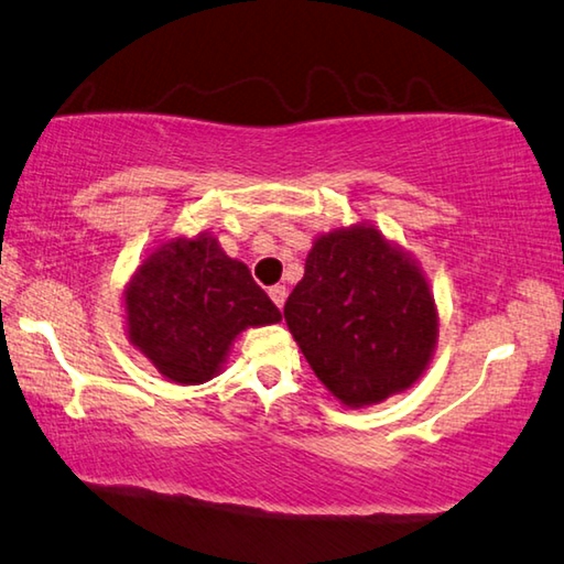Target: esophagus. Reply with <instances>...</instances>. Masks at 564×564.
I'll use <instances>...</instances> for the list:
<instances>
[{"mask_svg": "<svg viewBox=\"0 0 564 564\" xmlns=\"http://www.w3.org/2000/svg\"><path fill=\"white\" fill-rule=\"evenodd\" d=\"M270 300L274 302V307H284V300H288V288L284 284H274V288H270Z\"/></svg>", "mask_w": 564, "mask_h": 564, "instance_id": "34e87169", "label": "esophagus"}]
</instances>
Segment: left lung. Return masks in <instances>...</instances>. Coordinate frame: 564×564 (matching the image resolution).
Returning <instances> with one entry per match:
<instances>
[{
	"instance_id": "8db88e82",
	"label": "left lung",
	"mask_w": 564,
	"mask_h": 564,
	"mask_svg": "<svg viewBox=\"0 0 564 564\" xmlns=\"http://www.w3.org/2000/svg\"><path fill=\"white\" fill-rule=\"evenodd\" d=\"M284 322L317 379L349 409L411 389L438 341L426 274L369 223L314 237Z\"/></svg>"
}]
</instances>
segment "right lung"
Listing matches in <instances>:
<instances>
[{
    "instance_id": "add662e5",
    "label": "right lung",
    "mask_w": 564,
    "mask_h": 564,
    "mask_svg": "<svg viewBox=\"0 0 564 564\" xmlns=\"http://www.w3.org/2000/svg\"><path fill=\"white\" fill-rule=\"evenodd\" d=\"M126 337L167 381L195 387L223 371L237 334L282 319L247 264L210 232L171 237L123 288Z\"/></svg>"
}]
</instances>
